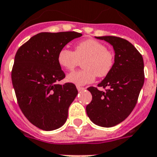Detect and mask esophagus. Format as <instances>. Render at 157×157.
Segmentation results:
<instances>
[{
    "label": "esophagus",
    "instance_id": "1",
    "mask_svg": "<svg viewBox=\"0 0 157 157\" xmlns=\"http://www.w3.org/2000/svg\"><path fill=\"white\" fill-rule=\"evenodd\" d=\"M76 88H77V90H78V91H82V90H84L85 89V87H81V86H79V85H77Z\"/></svg>",
    "mask_w": 157,
    "mask_h": 157
}]
</instances>
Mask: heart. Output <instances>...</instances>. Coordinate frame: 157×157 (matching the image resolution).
<instances>
[{
  "mask_svg": "<svg viewBox=\"0 0 157 157\" xmlns=\"http://www.w3.org/2000/svg\"><path fill=\"white\" fill-rule=\"evenodd\" d=\"M57 61L60 67L69 71L82 62L84 69L69 73L67 80L75 85H83L94 82L96 76H107L114 67L115 54L101 42L90 39L77 43L74 52L67 48H61Z\"/></svg>",
  "mask_w": 157,
  "mask_h": 157,
  "instance_id": "heart-1",
  "label": "heart"
}]
</instances>
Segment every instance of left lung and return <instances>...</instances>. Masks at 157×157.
<instances>
[{
  "label": "left lung",
  "mask_w": 157,
  "mask_h": 157,
  "mask_svg": "<svg viewBox=\"0 0 157 157\" xmlns=\"http://www.w3.org/2000/svg\"><path fill=\"white\" fill-rule=\"evenodd\" d=\"M96 38L113 46L115 62L111 72L98 85L105 92L93 86L87 89L93 98L86 106V112L96 125L111 127L125 120L136 106L144 82V59L126 39L116 36Z\"/></svg>",
  "instance_id": "8db88e82"
}]
</instances>
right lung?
I'll use <instances>...</instances> for the list:
<instances>
[{
	"instance_id": "obj_1",
	"label": "right lung",
	"mask_w": 157,
	"mask_h": 157,
	"mask_svg": "<svg viewBox=\"0 0 157 157\" xmlns=\"http://www.w3.org/2000/svg\"><path fill=\"white\" fill-rule=\"evenodd\" d=\"M75 31L42 32L18 48L11 78L21 112L39 129L53 131L62 127L78 91L72 83L58 84L65 77L57 61L61 48L81 37Z\"/></svg>"
}]
</instances>
